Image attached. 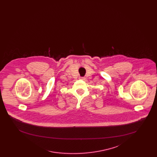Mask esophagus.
Masks as SVG:
<instances>
[{
  "instance_id": "34e87169",
  "label": "esophagus",
  "mask_w": 157,
  "mask_h": 157,
  "mask_svg": "<svg viewBox=\"0 0 157 157\" xmlns=\"http://www.w3.org/2000/svg\"><path fill=\"white\" fill-rule=\"evenodd\" d=\"M81 79H83V80L85 79V78H83V77H81Z\"/></svg>"
}]
</instances>
